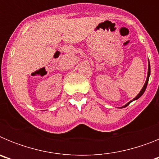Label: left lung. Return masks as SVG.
I'll return each mask as SVG.
<instances>
[{"label":"left lung","instance_id":"left-lung-1","mask_svg":"<svg viewBox=\"0 0 159 159\" xmlns=\"http://www.w3.org/2000/svg\"><path fill=\"white\" fill-rule=\"evenodd\" d=\"M148 63H149V64H148V73H147V80H146V83H145V84H144V85H143V88H142V90H141V91H140V92H139V93L138 94V95H137V96H136L135 98H134V99H132V100H130V102H127V104H126V105H124V106H123V107H122L121 108L126 107H127V106H128L129 104H130V102H132V101L136 100V99H139V98H140V97H141L142 95H143V93H144V92H145V91H146V88H147V84H148V81H149V77H150V75H151V66H150V62H149V60H148Z\"/></svg>","mask_w":159,"mask_h":159}]
</instances>
